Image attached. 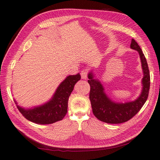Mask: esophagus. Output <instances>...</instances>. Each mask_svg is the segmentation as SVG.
<instances>
[{"mask_svg":"<svg viewBox=\"0 0 160 160\" xmlns=\"http://www.w3.org/2000/svg\"><path fill=\"white\" fill-rule=\"evenodd\" d=\"M81 79H87V78H88V71L86 70L82 71L81 72Z\"/></svg>","mask_w":160,"mask_h":160,"instance_id":"1","label":"esophagus"}]
</instances>
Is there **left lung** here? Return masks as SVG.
Returning <instances> with one entry per match:
<instances>
[{
	"label": "left lung",
	"mask_w": 160,
	"mask_h": 160,
	"mask_svg": "<svg viewBox=\"0 0 160 160\" xmlns=\"http://www.w3.org/2000/svg\"><path fill=\"white\" fill-rule=\"evenodd\" d=\"M130 48L138 52L143 73L142 92L135 100L124 103L112 101L105 93L100 81L95 78L93 71H91L88 74V83L91 88L89 99L92 110L95 117L101 122L112 124L128 122L139 112L148 99L150 75L146 59L141 48L133 38L132 39Z\"/></svg>",
	"instance_id": "8db88e82"
}]
</instances>
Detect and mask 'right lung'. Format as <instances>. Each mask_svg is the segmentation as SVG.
I'll use <instances>...</instances> for the list:
<instances>
[{"label": "right lung", "instance_id": "obj_1", "mask_svg": "<svg viewBox=\"0 0 160 160\" xmlns=\"http://www.w3.org/2000/svg\"><path fill=\"white\" fill-rule=\"evenodd\" d=\"M81 79L79 73L67 76L57 88L55 93L47 102L35 107L25 109L14 103L22 115L27 119L37 124H51L61 121L65 116L68 108L69 98L77 81Z\"/></svg>", "mask_w": 160, "mask_h": 160}]
</instances>
